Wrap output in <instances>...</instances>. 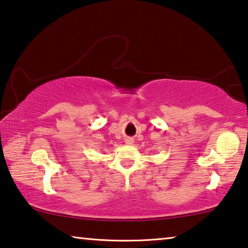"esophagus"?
Instances as JSON below:
<instances>
[{
    "label": "esophagus",
    "mask_w": 248,
    "mask_h": 248,
    "mask_svg": "<svg viewBox=\"0 0 248 248\" xmlns=\"http://www.w3.org/2000/svg\"><path fill=\"white\" fill-rule=\"evenodd\" d=\"M125 143H126L127 145H132V144L134 143V140H133L132 137H126V139H125Z\"/></svg>",
    "instance_id": "34e87169"
}]
</instances>
